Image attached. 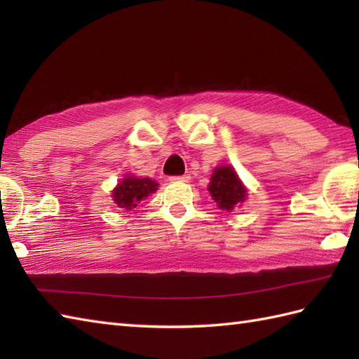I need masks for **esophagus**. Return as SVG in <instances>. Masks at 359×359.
I'll use <instances>...</instances> for the list:
<instances>
[{
    "instance_id": "esophagus-1",
    "label": "esophagus",
    "mask_w": 359,
    "mask_h": 359,
    "mask_svg": "<svg viewBox=\"0 0 359 359\" xmlns=\"http://www.w3.org/2000/svg\"><path fill=\"white\" fill-rule=\"evenodd\" d=\"M171 182H174V184H177V182H188L189 180V175L185 174V175H172V177H170Z\"/></svg>"
}]
</instances>
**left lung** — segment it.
<instances>
[{
	"label": "left lung",
	"mask_w": 359,
	"mask_h": 359,
	"mask_svg": "<svg viewBox=\"0 0 359 359\" xmlns=\"http://www.w3.org/2000/svg\"><path fill=\"white\" fill-rule=\"evenodd\" d=\"M208 191L212 199L219 205V208L231 211L236 205L245 201L247 189L242 185L238 174L231 166H219L211 175Z\"/></svg>",
	"instance_id": "8db88e82"
}]
</instances>
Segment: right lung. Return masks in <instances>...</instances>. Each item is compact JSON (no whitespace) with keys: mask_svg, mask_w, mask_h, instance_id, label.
Here are the masks:
<instances>
[{"mask_svg":"<svg viewBox=\"0 0 359 359\" xmlns=\"http://www.w3.org/2000/svg\"><path fill=\"white\" fill-rule=\"evenodd\" d=\"M157 189V184L149 177H126L120 182L117 188L114 189V202L117 207L123 210H133L139 205L144 197L154 193Z\"/></svg>","mask_w":359,"mask_h":359,"instance_id":"right-lung-1","label":"right lung"}]
</instances>
